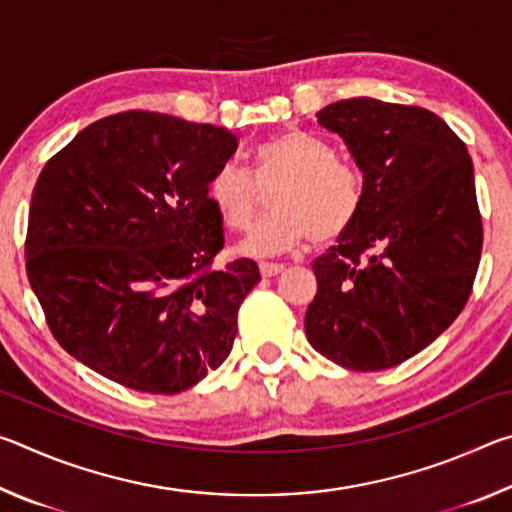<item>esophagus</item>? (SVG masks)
<instances>
[{
  "label": "esophagus",
  "instance_id": "esophagus-1",
  "mask_svg": "<svg viewBox=\"0 0 512 512\" xmlns=\"http://www.w3.org/2000/svg\"><path fill=\"white\" fill-rule=\"evenodd\" d=\"M284 271V264H275V262H262L259 264V273H262L264 277H273L277 273Z\"/></svg>",
  "mask_w": 512,
  "mask_h": 512
}]
</instances>
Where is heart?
I'll use <instances>...</instances> for the list:
<instances>
[{"instance_id":"obj_1","label":"heart","mask_w":512,"mask_h":512,"mask_svg":"<svg viewBox=\"0 0 512 512\" xmlns=\"http://www.w3.org/2000/svg\"><path fill=\"white\" fill-rule=\"evenodd\" d=\"M250 173L237 162H225L207 185V203L223 228L244 232L259 205V187L275 183V214L268 216L241 241L246 255H280L300 248L314 237L316 244L339 239L359 216L363 176L357 167L334 158L325 140L300 128L275 133L253 151Z\"/></svg>"}]
</instances>
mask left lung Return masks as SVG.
I'll use <instances>...</instances> for the list:
<instances>
[{
  "mask_svg": "<svg viewBox=\"0 0 512 512\" xmlns=\"http://www.w3.org/2000/svg\"><path fill=\"white\" fill-rule=\"evenodd\" d=\"M316 117L361 169L363 203L311 266L307 339L348 370L393 368L436 341L470 298L483 246L472 158L418 106L357 97Z\"/></svg>",
  "mask_w": 512,
  "mask_h": 512,
  "instance_id": "8db88e82",
  "label": "left lung"
}]
</instances>
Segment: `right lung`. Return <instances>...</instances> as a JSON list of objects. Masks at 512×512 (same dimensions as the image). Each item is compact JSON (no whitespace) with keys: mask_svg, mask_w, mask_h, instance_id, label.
<instances>
[{"mask_svg":"<svg viewBox=\"0 0 512 512\" xmlns=\"http://www.w3.org/2000/svg\"><path fill=\"white\" fill-rule=\"evenodd\" d=\"M212 124L160 112L103 117L42 169L27 275L56 341L142 393L196 386L228 359L253 259L212 268L223 228L207 185L237 151Z\"/></svg>","mask_w":512,"mask_h":512,"instance_id":"obj_1","label":"right lung"}]
</instances>
